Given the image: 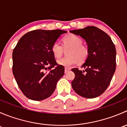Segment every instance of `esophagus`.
I'll return each mask as SVG.
<instances>
[{"mask_svg":"<svg viewBox=\"0 0 127 127\" xmlns=\"http://www.w3.org/2000/svg\"><path fill=\"white\" fill-rule=\"evenodd\" d=\"M69 71H70V69H69V68H65L64 69V72L65 73L68 72Z\"/></svg>","mask_w":127,"mask_h":127,"instance_id":"1","label":"esophagus"}]
</instances>
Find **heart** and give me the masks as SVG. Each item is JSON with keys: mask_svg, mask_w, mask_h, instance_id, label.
Segmentation results:
<instances>
[{"mask_svg": "<svg viewBox=\"0 0 127 127\" xmlns=\"http://www.w3.org/2000/svg\"><path fill=\"white\" fill-rule=\"evenodd\" d=\"M64 48H70L67 52V57L63 58L57 61L58 64L66 68H69L78 63H84L87 59L89 52L87 47L83 45V40L80 37L69 34L63 39ZM63 47L58 42L53 43L52 52L56 58H60L63 53Z\"/></svg>", "mask_w": 127, "mask_h": 127, "instance_id": "b5f03b06", "label": "heart"}]
</instances>
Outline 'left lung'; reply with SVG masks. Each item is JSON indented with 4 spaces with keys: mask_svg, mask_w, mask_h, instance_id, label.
<instances>
[{
    "mask_svg": "<svg viewBox=\"0 0 127 127\" xmlns=\"http://www.w3.org/2000/svg\"><path fill=\"white\" fill-rule=\"evenodd\" d=\"M80 35L87 44L89 54L81 67L72 69L75 78L72 81L73 90L79 95L94 98L103 94L111 83L116 71V50L111 37L95 26L70 31Z\"/></svg>",
    "mask_w": 127,
    "mask_h": 127,
    "instance_id": "1",
    "label": "left lung"
}]
</instances>
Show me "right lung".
<instances>
[{
  "mask_svg": "<svg viewBox=\"0 0 127 127\" xmlns=\"http://www.w3.org/2000/svg\"><path fill=\"white\" fill-rule=\"evenodd\" d=\"M66 32L60 29L32 31L24 34L14 48L13 74L19 88L29 99L41 101L50 97L63 76L64 67L56 63L52 46ZM55 65L56 68L51 70Z\"/></svg>",
  "mask_w": 127,
  "mask_h": 127,
  "instance_id": "1",
  "label": "right lung"
}]
</instances>
